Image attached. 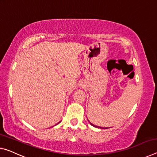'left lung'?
I'll use <instances>...</instances> for the list:
<instances>
[{
  "instance_id": "1",
  "label": "left lung",
  "mask_w": 157,
  "mask_h": 157,
  "mask_svg": "<svg viewBox=\"0 0 157 157\" xmlns=\"http://www.w3.org/2000/svg\"><path fill=\"white\" fill-rule=\"evenodd\" d=\"M89 123H90L91 125H92V126H94V127H96V128H102V127H100V126H96V125H94V124H91V122H89Z\"/></svg>"
}]
</instances>
